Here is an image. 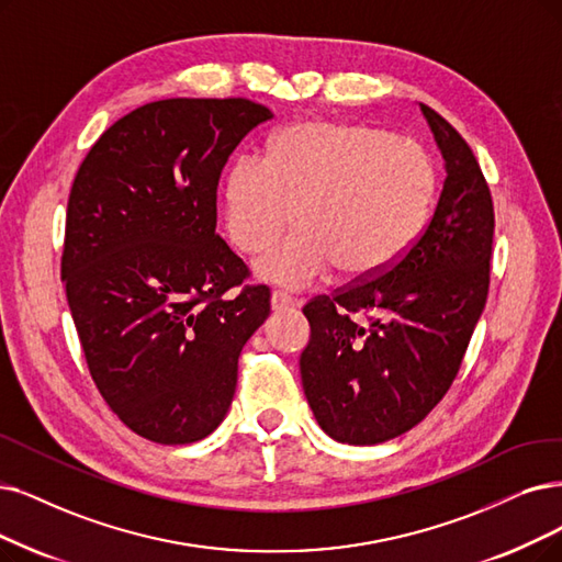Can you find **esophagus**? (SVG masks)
<instances>
[{
    "label": "esophagus",
    "instance_id": "obj_1",
    "mask_svg": "<svg viewBox=\"0 0 562 562\" xmlns=\"http://www.w3.org/2000/svg\"><path fill=\"white\" fill-rule=\"evenodd\" d=\"M269 304H272L274 313H285V311L295 306V300L285 295V293H279V290H277V293H272V297H269Z\"/></svg>",
    "mask_w": 562,
    "mask_h": 562
}]
</instances>
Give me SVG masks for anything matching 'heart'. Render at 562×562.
Returning a JSON list of instances; mask_svg holds the SVG:
<instances>
[{
  "instance_id": "obj_1",
  "label": "heart",
  "mask_w": 562,
  "mask_h": 562,
  "mask_svg": "<svg viewBox=\"0 0 562 562\" xmlns=\"http://www.w3.org/2000/svg\"><path fill=\"white\" fill-rule=\"evenodd\" d=\"M434 164L417 143L367 124L300 122L269 145L267 161L241 154L223 177V212L237 249L260 254L256 274L308 288L334 267L348 279L385 272L429 221Z\"/></svg>"
}]
</instances>
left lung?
<instances>
[{
    "label": "left lung",
    "mask_w": 562,
    "mask_h": 562,
    "mask_svg": "<svg viewBox=\"0 0 562 562\" xmlns=\"http://www.w3.org/2000/svg\"><path fill=\"white\" fill-rule=\"evenodd\" d=\"M445 161L436 212L392 267L302 311V385L321 429L378 445L411 431L450 390L488 293L493 203L473 149L419 103ZM362 312L369 326L349 316Z\"/></svg>",
    "instance_id": "obj_1"
}]
</instances>
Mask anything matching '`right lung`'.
I'll return each instance as SVG.
<instances>
[{"instance_id": "1", "label": "right lung", "mask_w": 562, "mask_h": 562, "mask_svg": "<svg viewBox=\"0 0 562 562\" xmlns=\"http://www.w3.org/2000/svg\"><path fill=\"white\" fill-rule=\"evenodd\" d=\"M272 110L166 99L128 112L74 179L61 281L94 383L131 431L189 445L226 417L269 288L216 235L228 156ZM233 286L237 296L226 299Z\"/></svg>"}]
</instances>
